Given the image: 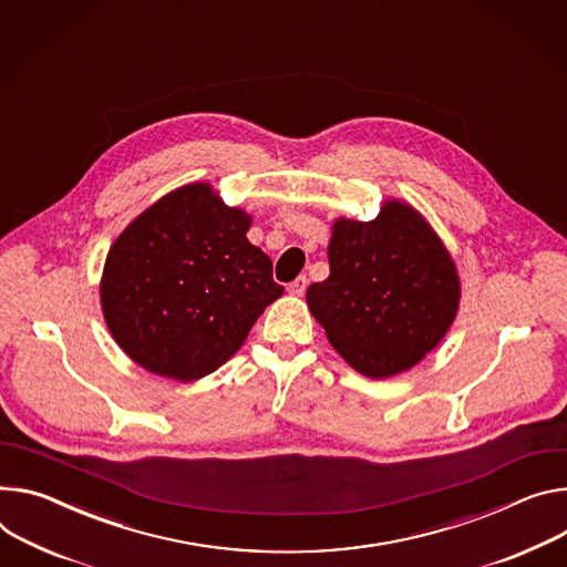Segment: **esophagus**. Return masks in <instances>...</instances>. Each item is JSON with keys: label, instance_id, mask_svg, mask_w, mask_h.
<instances>
[{"label": "esophagus", "instance_id": "obj_1", "mask_svg": "<svg viewBox=\"0 0 567 567\" xmlns=\"http://www.w3.org/2000/svg\"><path fill=\"white\" fill-rule=\"evenodd\" d=\"M305 289H307V278H305V276H298V278H296L293 282H289V287H287V291H289L291 296H302Z\"/></svg>", "mask_w": 567, "mask_h": 567}]
</instances>
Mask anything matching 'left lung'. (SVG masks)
Segmentation results:
<instances>
[{
	"label": "left lung",
	"instance_id": "obj_1",
	"mask_svg": "<svg viewBox=\"0 0 567 567\" xmlns=\"http://www.w3.org/2000/svg\"><path fill=\"white\" fill-rule=\"evenodd\" d=\"M330 276L307 305L346 362L373 380L391 378L439 346L458 310V276L430 224L400 200L373 221L337 219Z\"/></svg>",
	"mask_w": 567,
	"mask_h": 567
}]
</instances>
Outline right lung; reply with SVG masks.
<instances>
[{"label":"right lung","mask_w":567,"mask_h":567,"mask_svg":"<svg viewBox=\"0 0 567 567\" xmlns=\"http://www.w3.org/2000/svg\"><path fill=\"white\" fill-rule=\"evenodd\" d=\"M250 217L208 183L163 196L115 239L101 276L113 339L142 369L194 382L241 348L282 296L269 255L246 239Z\"/></svg>","instance_id":"add662e5"}]
</instances>
